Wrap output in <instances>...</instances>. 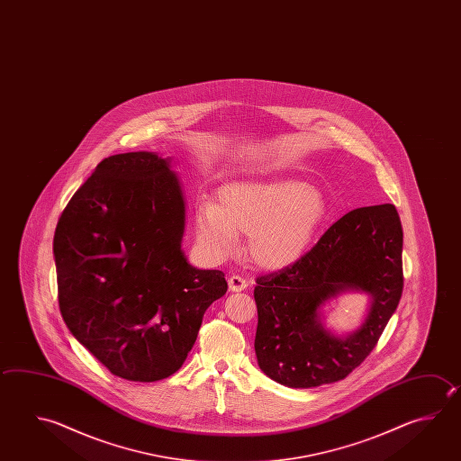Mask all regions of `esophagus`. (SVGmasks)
Instances as JSON below:
<instances>
[{"label":"esophagus","instance_id":"34e87169","mask_svg":"<svg viewBox=\"0 0 461 461\" xmlns=\"http://www.w3.org/2000/svg\"><path fill=\"white\" fill-rule=\"evenodd\" d=\"M228 287H230L231 292H241V290L248 287V282L243 277H240V276H231V277L228 278Z\"/></svg>","mask_w":461,"mask_h":461}]
</instances>
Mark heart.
<instances>
[{
  "mask_svg": "<svg viewBox=\"0 0 461 461\" xmlns=\"http://www.w3.org/2000/svg\"><path fill=\"white\" fill-rule=\"evenodd\" d=\"M330 213L320 189L292 177L244 179L220 187L217 203H200L195 233L215 258L235 251L238 233H248L246 249L262 269L292 266L310 249Z\"/></svg>",
  "mask_w": 461,
  "mask_h": 461,
  "instance_id": "obj_1",
  "label": "heart"
}]
</instances>
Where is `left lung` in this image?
Returning <instances> with one entry per match:
<instances>
[{
	"label": "left lung",
	"instance_id": "8db88e82",
	"mask_svg": "<svg viewBox=\"0 0 461 461\" xmlns=\"http://www.w3.org/2000/svg\"><path fill=\"white\" fill-rule=\"evenodd\" d=\"M402 226L391 203L352 210L292 266L256 278V357L262 372L290 388L344 380L374 350L400 303ZM344 289L373 296L361 330H324L317 310Z\"/></svg>",
	"mask_w": 461,
	"mask_h": 461
}]
</instances>
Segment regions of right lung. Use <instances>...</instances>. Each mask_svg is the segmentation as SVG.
I'll return each mask as SVG.
<instances>
[{
	"mask_svg": "<svg viewBox=\"0 0 461 461\" xmlns=\"http://www.w3.org/2000/svg\"><path fill=\"white\" fill-rule=\"evenodd\" d=\"M185 202L169 159L131 151L104 158L61 212L53 256L63 321L105 368L131 382L176 374L221 270L185 259Z\"/></svg>",
	"mask_w": 461,
	"mask_h": 461,
	"instance_id": "1",
	"label": "right lung"
}]
</instances>
